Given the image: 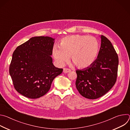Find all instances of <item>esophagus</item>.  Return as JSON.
<instances>
[{"label": "esophagus", "instance_id": "esophagus-1", "mask_svg": "<svg viewBox=\"0 0 130 130\" xmlns=\"http://www.w3.org/2000/svg\"><path fill=\"white\" fill-rule=\"evenodd\" d=\"M70 71H71L70 69H68V68H64L63 69V72H64V73H67V72H70Z\"/></svg>", "mask_w": 130, "mask_h": 130}]
</instances>
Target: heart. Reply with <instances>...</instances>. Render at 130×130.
I'll return each instance as SVG.
<instances>
[{"label":"heart","instance_id":"b5f03b06","mask_svg":"<svg viewBox=\"0 0 130 130\" xmlns=\"http://www.w3.org/2000/svg\"><path fill=\"white\" fill-rule=\"evenodd\" d=\"M99 51V44L94 37L72 35L60 40L59 46L53 47L52 55L61 65L68 61L70 57L71 62L77 68L83 69L94 63Z\"/></svg>","mask_w":130,"mask_h":130}]
</instances>
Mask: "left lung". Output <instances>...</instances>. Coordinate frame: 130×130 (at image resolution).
<instances>
[{"instance_id":"1","label":"left lung","mask_w":130,"mask_h":130,"mask_svg":"<svg viewBox=\"0 0 130 130\" xmlns=\"http://www.w3.org/2000/svg\"><path fill=\"white\" fill-rule=\"evenodd\" d=\"M97 59L91 65L77 70L76 85L79 93L89 99L99 98L115 84L118 72V57L111 42L103 35Z\"/></svg>"}]
</instances>
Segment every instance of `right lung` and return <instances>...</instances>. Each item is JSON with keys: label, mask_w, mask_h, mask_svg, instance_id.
<instances>
[{"label": "right lung", "mask_w": 130, "mask_h": 130, "mask_svg": "<svg viewBox=\"0 0 130 130\" xmlns=\"http://www.w3.org/2000/svg\"><path fill=\"white\" fill-rule=\"evenodd\" d=\"M54 41L48 36L33 37L14 50L9 73L15 89L25 97L36 99L45 95L62 72V68L52 63Z\"/></svg>", "instance_id": "1"}]
</instances>
